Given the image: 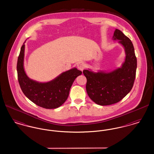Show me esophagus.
I'll return each mask as SVG.
<instances>
[{
  "instance_id": "1",
  "label": "esophagus",
  "mask_w": 154,
  "mask_h": 154,
  "mask_svg": "<svg viewBox=\"0 0 154 154\" xmlns=\"http://www.w3.org/2000/svg\"><path fill=\"white\" fill-rule=\"evenodd\" d=\"M77 68L80 70L81 71H82L85 68V64L83 62H79L77 65Z\"/></svg>"
}]
</instances>
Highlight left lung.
I'll list each match as a JSON object with an SVG mask.
<instances>
[{
    "instance_id": "1",
    "label": "left lung",
    "mask_w": 154,
    "mask_h": 154,
    "mask_svg": "<svg viewBox=\"0 0 154 154\" xmlns=\"http://www.w3.org/2000/svg\"><path fill=\"white\" fill-rule=\"evenodd\" d=\"M114 40L125 48L126 58L121 68L105 73L83 70L87 78L86 90L90 99L101 106H107L121 101L131 91L136 77L137 58L131 40L119 30L114 33Z\"/></svg>"
}]
</instances>
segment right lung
I'll return each mask as SVG.
<instances>
[{
  "mask_svg": "<svg viewBox=\"0 0 154 154\" xmlns=\"http://www.w3.org/2000/svg\"><path fill=\"white\" fill-rule=\"evenodd\" d=\"M24 50L23 43L17 65L18 80L23 93L30 100L40 107L47 109L58 108L65 102L74 81L82 72L73 68L48 82L42 83L32 80L24 71Z\"/></svg>",
  "mask_w": 154,
  "mask_h": 154,
  "instance_id": "obj_1",
  "label": "right lung"
}]
</instances>
